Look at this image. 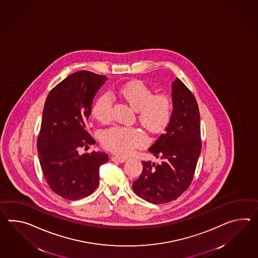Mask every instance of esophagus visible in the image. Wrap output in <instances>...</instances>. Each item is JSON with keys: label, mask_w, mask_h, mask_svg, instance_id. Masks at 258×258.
I'll return each mask as SVG.
<instances>
[{"label": "esophagus", "mask_w": 258, "mask_h": 258, "mask_svg": "<svg viewBox=\"0 0 258 258\" xmlns=\"http://www.w3.org/2000/svg\"><path fill=\"white\" fill-rule=\"evenodd\" d=\"M112 161H114V162H119V163H124V162H126V158H124V157H120V156H113L112 157Z\"/></svg>", "instance_id": "obj_1"}]
</instances>
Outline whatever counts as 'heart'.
<instances>
[{
    "label": "heart",
    "mask_w": 258,
    "mask_h": 258,
    "mask_svg": "<svg viewBox=\"0 0 258 258\" xmlns=\"http://www.w3.org/2000/svg\"><path fill=\"white\" fill-rule=\"evenodd\" d=\"M116 94L132 108L137 110L138 120L152 133L163 131L171 117L172 98L166 93L154 94L143 81L134 80L117 89ZM113 100L108 94L98 98L92 106L93 117L101 123L112 118ZM101 142L105 149L115 155L126 156L146 142L143 132L135 127L114 126L102 132Z\"/></svg>",
    "instance_id": "b5f03b06"
}]
</instances>
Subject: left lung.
Wrapping results in <instances>:
<instances>
[{"instance_id": "1", "label": "left lung", "mask_w": 258, "mask_h": 258, "mask_svg": "<svg viewBox=\"0 0 258 258\" xmlns=\"http://www.w3.org/2000/svg\"><path fill=\"white\" fill-rule=\"evenodd\" d=\"M172 101L166 132L148 149L161 163L143 161V172L132 185L139 197L155 205L176 200L189 188L202 149L198 104L178 78L172 83Z\"/></svg>"}]
</instances>
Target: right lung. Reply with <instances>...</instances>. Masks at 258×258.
Here are the masks:
<instances>
[{"mask_svg":"<svg viewBox=\"0 0 258 258\" xmlns=\"http://www.w3.org/2000/svg\"><path fill=\"white\" fill-rule=\"evenodd\" d=\"M105 76L79 71L58 83L46 99L37 142L41 170L53 192L76 201L92 195L99 184V168L108 161L101 152L80 155L95 143L87 132L93 98Z\"/></svg>","mask_w":258,"mask_h":258,"instance_id":"right-lung-1","label":"right lung"}]
</instances>
